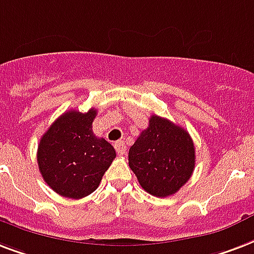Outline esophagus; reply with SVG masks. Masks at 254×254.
Listing matches in <instances>:
<instances>
[{"label": "esophagus", "mask_w": 254, "mask_h": 254, "mask_svg": "<svg viewBox=\"0 0 254 254\" xmlns=\"http://www.w3.org/2000/svg\"><path fill=\"white\" fill-rule=\"evenodd\" d=\"M114 148H116V150H117V153H119L120 156H124V154L127 153V146L124 144V141H117V142L114 144Z\"/></svg>", "instance_id": "obj_1"}]
</instances>
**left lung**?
Returning <instances> with one entry per match:
<instances>
[{"instance_id": "left-lung-1", "label": "left lung", "mask_w": 254, "mask_h": 254, "mask_svg": "<svg viewBox=\"0 0 254 254\" xmlns=\"http://www.w3.org/2000/svg\"><path fill=\"white\" fill-rule=\"evenodd\" d=\"M194 145L185 129L158 116L129 149V166L144 190L156 197L174 194L190 179Z\"/></svg>"}]
</instances>
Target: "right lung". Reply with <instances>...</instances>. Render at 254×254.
<instances>
[{
  "label": "right lung",
  "instance_id": "right-lung-1",
  "mask_svg": "<svg viewBox=\"0 0 254 254\" xmlns=\"http://www.w3.org/2000/svg\"><path fill=\"white\" fill-rule=\"evenodd\" d=\"M96 116L94 108L86 113L65 112L40 140L38 168L45 183L60 196L74 200L89 196L116 158L113 146L93 133Z\"/></svg>",
  "mask_w": 254,
  "mask_h": 254
}]
</instances>
